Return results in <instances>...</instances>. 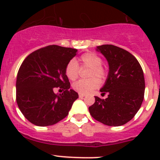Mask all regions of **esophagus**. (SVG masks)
I'll return each instance as SVG.
<instances>
[{
  "mask_svg": "<svg viewBox=\"0 0 160 160\" xmlns=\"http://www.w3.org/2000/svg\"><path fill=\"white\" fill-rule=\"evenodd\" d=\"M79 97H80V98H83L85 97V94H83V93H79Z\"/></svg>",
  "mask_w": 160,
  "mask_h": 160,
  "instance_id": "34e87169",
  "label": "esophagus"
}]
</instances>
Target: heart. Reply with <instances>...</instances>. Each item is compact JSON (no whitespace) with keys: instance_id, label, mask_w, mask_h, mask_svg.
<instances>
[{"instance_id":"obj_1","label":"heart","mask_w":160,"mask_h":160,"mask_svg":"<svg viewBox=\"0 0 160 160\" xmlns=\"http://www.w3.org/2000/svg\"><path fill=\"white\" fill-rule=\"evenodd\" d=\"M81 67H90L88 77L91 78L88 80H80L73 83L72 88L77 92L83 94L90 93L98 88L100 82L98 79L93 78L97 76L99 79H104L106 76V71L102 67V59L93 52H86L80 58ZM67 77L71 80H74L78 77L79 66L75 59H71L67 64L65 69Z\"/></svg>"}]
</instances>
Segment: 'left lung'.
I'll return each mask as SVG.
<instances>
[{
    "label": "left lung",
    "mask_w": 160,
    "mask_h": 160,
    "mask_svg": "<svg viewBox=\"0 0 160 160\" xmlns=\"http://www.w3.org/2000/svg\"><path fill=\"white\" fill-rule=\"evenodd\" d=\"M109 66L108 78L101 94L106 99L95 97L89 107L95 120L109 126H121L133 118L144 99L145 79L142 69L129 52L113 45L97 46Z\"/></svg>",
    "instance_id": "left-lung-1"
}]
</instances>
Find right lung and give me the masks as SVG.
<instances>
[{
  "label": "right lung",
  "mask_w": 160,
  "mask_h": 160,
  "mask_svg": "<svg viewBox=\"0 0 160 160\" xmlns=\"http://www.w3.org/2000/svg\"><path fill=\"white\" fill-rule=\"evenodd\" d=\"M77 49L46 46L28 55L19 68L16 80V101L25 118L38 126L52 125L69 114L78 93L70 89L65 72ZM54 87L64 90L54 93Z\"/></svg>",
  "instance_id": "right-lung-1"
}]
</instances>
